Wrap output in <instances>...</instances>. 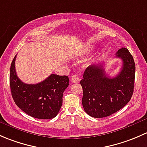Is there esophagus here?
I'll use <instances>...</instances> for the list:
<instances>
[{"mask_svg": "<svg viewBox=\"0 0 147 147\" xmlns=\"http://www.w3.org/2000/svg\"><path fill=\"white\" fill-rule=\"evenodd\" d=\"M78 76L77 74H74L73 76H72L71 77V82L72 83H76V82H78Z\"/></svg>", "mask_w": 147, "mask_h": 147, "instance_id": "esophagus-1", "label": "esophagus"}]
</instances>
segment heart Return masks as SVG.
<instances>
[{"instance_id": "obj_1", "label": "heart", "mask_w": 147, "mask_h": 147, "mask_svg": "<svg viewBox=\"0 0 147 147\" xmlns=\"http://www.w3.org/2000/svg\"><path fill=\"white\" fill-rule=\"evenodd\" d=\"M93 47L92 46V45H87V46H86V47L83 49L81 54H88V52H90V51H91L92 49H93Z\"/></svg>"}]
</instances>
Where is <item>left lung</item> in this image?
I'll use <instances>...</instances> for the list:
<instances>
[{
    "label": "left lung",
    "instance_id": "obj_1",
    "mask_svg": "<svg viewBox=\"0 0 147 147\" xmlns=\"http://www.w3.org/2000/svg\"><path fill=\"white\" fill-rule=\"evenodd\" d=\"M122 60L120 71L115 77L106 75L102 63H95L85 70L81 81L82 104L88 115L95 118L107 117L127 105L134 92L135 63L127 48L116 53Z\"/></svg>",
    "mask_w": 147,
    "mask_h": 147
}]
</instances>
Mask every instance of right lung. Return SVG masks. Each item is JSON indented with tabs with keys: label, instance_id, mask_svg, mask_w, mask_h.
<instances>
[{
	"label": "right lung",
	"instance_id": "obj_1",
	"mask_svg": "<svg viewBox=\"0 0 147 147\" xmlns=\"http://www.w3.org/2000/svg\"><path fill=\"white\" fill-rule=\"evenodd\" d=\"M16 56L11 63L10 86L12 97L21 110L37 119H52L62 105L63 91L69 84L67 76L51 74L37 84H27L17 76L15 67Z\"/></svg>",
	"mask_w": 147,
	"mask_h": 147
}]
</instances>
